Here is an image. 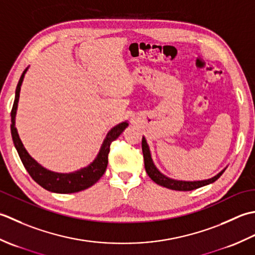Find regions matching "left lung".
Masks as SVG:
<instances>
[{
  "label": "left lung",
  "instance_id": "obj_1",
  "mask_svg": "<svg viewBox=\"0 0 255 255\" xmlns=\"http://www.w3.org/2000/svg\"><path fill=\"white\" fill-rule=\"evenodd\" d=\"M142 150H143L145 170H146V173L149 176V178L152 179L153 181H155V183H156L157 185L166 187V188H168V189L179 190V191L194 190V189L199 188V187L214 183V181H216L223 174V171L226 170V169H223V170L220 171L219 174L216 175L215 177H212L210 179H206V180H199V181L175 180V179L166 177L165 175H163L156 167H155V165H154L153 160H152V157H150L149 148H148V145L146 143V139H145V137L142 138Z\"/></svg>",
  "mask_w": 255,
  "mask_h": 255
}]
</instances>
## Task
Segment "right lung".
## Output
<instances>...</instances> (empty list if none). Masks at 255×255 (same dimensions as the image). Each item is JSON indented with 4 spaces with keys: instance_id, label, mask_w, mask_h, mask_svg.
<instances>
[{
    "instance_id": "obj_1",
    "label": "right lung",
    "mask_w": 255,
    "mask_h": 255,
    "mask_svg": "<svg viewBox=\"0 0 255 255\" xmlns=\"http://www.w3.org/2000/svg\"><path fill=\"white\" fill-rule=\"evenodd\" d=\"M26 70H27V68L23 71V74L18 80L16 91H15V100L11 111V133L13 143L15 145V147H16V150L19 155L20 160H22V163L24 165V167L28 171L30 177H32L36 183L43 187L46 190L51 191V193L71 194L89 188L92 185H95L97 181L102 177V175L105 174L108 166V155L109 152H110V145L114 139H117L120 136V134L126 129V128L128 126V122H122L120 124H118L117 127H114L111 131L107 134V137L105 138V141H103V144L97 158L93 160L89 166H87V167L69 174L55 173V171H50L44 168L43 166H40L35 159L30 157L27 150L25 149L23 143L20 142L16 128H15V116H16L20 86H22Z\"/></svg>"
}]
</instances>
